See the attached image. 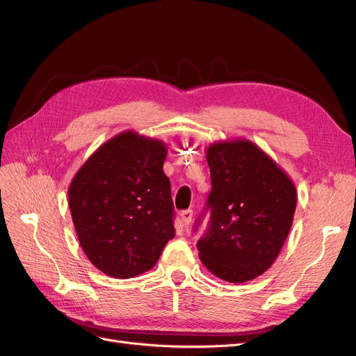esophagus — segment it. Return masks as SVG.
<instances>
[{"mask_svg":"<svg viewBox=\"0 0 356 356\" xmlns=\"http://www.w3.org/2000/svg\"><path fill=\"white\" fill-rule=\"evenodd\" d=\"M191 218H193V211L191 209H186L181 212V220L182 222H184V225H188L191 222Z\"/></svg>","mask_w":356,"mask_h":356,"instance_id":"obj_1","label":"esophagus"}]
</instances>
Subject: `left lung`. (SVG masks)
Wrapping results in <instances>:
<instances>
[{
  "instance_id": "left-lung-1",
  "label": "left lung",
  "mask_w": 356,
  "mask_h": 356,
  "mask_svg": "<svg viewBox=\"0 0 356 356\" xmlns=\"http://www.w3.org/2000/svg\"><path fill=\"white\" fill-rule=\"evenodd\" d=\"M207 160L211 221L197 242L200 261L222 281H252L275 263L286 241L297 207L296 186L248 139L211 144Z\"/></svg>"
}]
</instances>
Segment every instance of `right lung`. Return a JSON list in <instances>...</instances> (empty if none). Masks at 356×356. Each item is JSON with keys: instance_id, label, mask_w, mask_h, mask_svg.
I'll return each instance as SVG.
<instances>
[{"instance_id": "obj_1", "label": "right lung", "mask_w": 356, "mask_h": 356, "mask_svg": "<svg viewBox=\"0 0 356 356\" xmlns=\"http://www.w3.org/2000/svg\"><path fill=\"white\" fill-rule=\"evenodd\" d=\"M166 145L126 131L84 161L68 190L79 242L105 275L127 279L153 268L175 236Z\"/></svg>"}]
</instances>
